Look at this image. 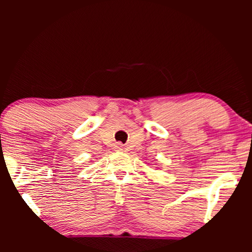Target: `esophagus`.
<instances>
[{"label": "esophagus", "mask_w": 252, "mask_h": 252, "mask_svg": "<svg viewBox=\"0 0 252 252\" xmlns=\"http://www.w3.org/2000/svg\"><path fill=\"white\" fill-rule=\"evenodd\" d=\"M118 148H119V149H120V150H122V147H120V146H119Z\"/></svg>", "instance_id": "obj_1"}]
</instances>
